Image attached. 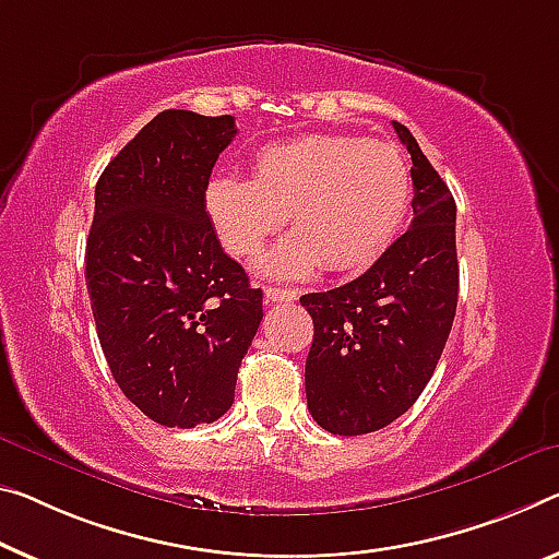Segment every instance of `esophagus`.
Instances as JSON below:
<instances>
[{
    "label": "esophagus",
    "instance_id": "esophagus-1",
    "mask_svg": "<svg viewBox=\"0 0 559 559\" xmlns=\"http://www.w3.org/2000/svg\"><path fill=\"white\" fill-rule=\"evenodd\" d=\"M292 299H297L295 289L264 287V302H267V305H272V302H292Z\"/></svg>",
    "mask_w": 559,
    "mask_h": 559
}]
</instances>
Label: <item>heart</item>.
I'll return each mask as SVG.
<instances>
[{
	"instance_id": "heart-1",
	"label": "heart",
	"mask_w": 559,
	"mask_h": 559,
	"mask_svg": "<svg viewBox=\"0 0 559 559\" xmlns=\"http://www.w3.org/2000/svg\"><path fill=\"white\" fill-rule=\"evenodd\" d=\"M412 175L397 144L352 134H305L254 152L250 179L214 177L204 212L222 247L239 260L260 254L287 222L260 267L272 277H307L365 267L405 219Z\"/></svg>"
}]
</instances>
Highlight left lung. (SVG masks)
Segmentation results:
<instances>
[{
	"instance_id": "8db88e82",
	"label": "left lung",
	"mask_w": 559,
	"mask_h": 559,
	"mask_svg": "<svg viewBox=\"0 0 559 559\" xmlns=\"http://www.w3.org/2000/svg\"><path fill=\"white\" fill-rule=\"evenodd\" d=\"M392 127L412 157L415 219L357 280L299 297L314 322L307 407L332 435L377 432L405 415L440 362L457 309L454 197L407 127Z\"/></svg>"
}]
</instances>
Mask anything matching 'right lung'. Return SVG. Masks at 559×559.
<instances>
[{"label": "right lung", "mask_w": 559, "mask_h": 559, "mask_svg": "<svg viewBox=\"0 0 559 559\" xmlns=\"http://www.w3.org/2000/svg\"><path fill=\"white\" fill-rule=\"evenodd\" d=\"M235 117L165 109L94 190L87 289L124 397L165 427L219 419L262 322V289L222 250L204 212Z\"/></svg>", "instance_id": "obj_1"}]
</instances>
